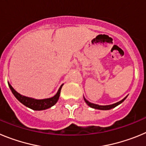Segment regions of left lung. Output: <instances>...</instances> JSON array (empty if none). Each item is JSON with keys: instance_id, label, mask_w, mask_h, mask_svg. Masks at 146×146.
Listing matches in <instances>:
<instances>
[{"instance_id": "obj_1", "label": "left lung", "mask_w": 146, "mask_h": 146, "mask_svg": "<svg viewBox=\"0 0 146 146\" xmlns=\"http://www.w3.org/2000/svg\"><path fill=\"white\" fill-rule=\"evenodd\" d=\"M126 96L125 98H123L121 101L115 103V104H110V105H99V104H94V103H91L90 102H88V100H86L84 97V100L85 102H86V104L88 105L89 107H91V108H94V109H97V110H110V109H113V108H115L116 106H118V104H121V103L123 102L124 101L125 99H126Z\"/></svg>"}]
</instances>
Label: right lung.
Returning a JSON list of instances; mask_svg holds the SVG:
<instances>
[{"label": "right lung", "mask_w": 146, "mask_h": 146, "mask_svg": "<svg viewBox=\"0 0 146 146\" xmlns=\"http://www.w3.org/2000/svg\"><path fill=\"white\" fill-rule=\"evenodd\" d=\"M63 85L64 84H62L60 86L57 94H55L54 96H52V97L44 99H33V98L23 96L17 92L15 89L13 88L12 86L9 83V86L10 89H11V92L15 95V96L17 98L18 101H20L25 106L28 107V108H31V109L33 110H43L48 109V108H51L52 106L55 105L57 103L58 100L59 99L60 90H61V88L63 86Z\"/></svg>", "instance_id": "add662e5"}]
</instances>
